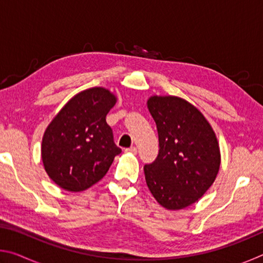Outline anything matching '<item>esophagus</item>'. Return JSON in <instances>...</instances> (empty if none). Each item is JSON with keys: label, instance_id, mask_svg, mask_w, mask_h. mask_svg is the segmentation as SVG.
<instances>
[{"label": "esophagus", "instance_id": "1", "mask_svg": "<svg viewBox=\"0 0 263 263\" xmlns=\"http://www.w3.org/2000/svg\"><path fill=\"white\" fill-rule=\"evenodd\" d=\"M125 152L132 153V154H137V147H135V146H132V147H130V148H126Z\"/></svg>", "mask_w": 263, "mask_h": 263}]
</instances>
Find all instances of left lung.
<instances>
[{"label": "left lung", "instance_id": "8db88e82", "mask_svg": "<svg viewBox=\"0 0 263 263\" xmlns=\"http://www.w3.org/2000/svg\"><path fill=\"white\" fill-rule=\"evenodd\" d=\"M147 108L157 124L159 153L145 164V179L160 205L180 210L197 202L220 166L217 137L203 114L176 96H152Z\"/></svg>", "mask_w": 263, "mask_h": 263}]
</instances>
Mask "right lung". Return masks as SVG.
<instances>
[{
  "mask_svg": "<svg viewBox=\"0 0 263 263\" xmlns=\"http://www.w3.org/2000/svg\"><path fill=\"white\" fill-rule=\"evenodd\" d=\"M116 101L108 89H87L72 97L47 126L42 159L47 175L60 188L73 193L90 188L122 152L105 121Z\"/></svg>",
  "mask_w": 263,
  "mask_h": 263,
  "instance_id": "1",
  "label": "right lung"
}]
</instances>
